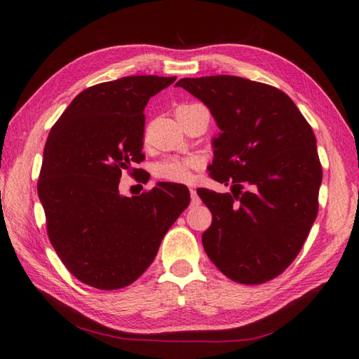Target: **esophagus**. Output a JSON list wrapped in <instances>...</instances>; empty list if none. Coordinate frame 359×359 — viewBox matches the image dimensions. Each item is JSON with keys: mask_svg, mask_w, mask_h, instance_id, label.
<instances>
[{"mask_svg": "<svg viewBox=\"0 0 359 359\" xmlns=\"http://www.w3.org/2000/svg\"><path fill=\"white\" fill-rule=\"evenodd\" d=\"M189 194H191V205L193 207H197V205H201V197H199V194H197V191L196 189H189Z\"/></svg>", "mask_w": 359, "mask_h": 359, "instance_id": "34e87169", "label": "esophagus"}]
</instances>
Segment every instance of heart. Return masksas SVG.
I'll list each match as a JSON object with an SVG mask.
<instances>
[{
  "label": "heart",
  "mask_w": 359,
  "mask_h": 359,
  "mask_svg": "<svg viewBox=\"0 0 359 359\" xmlns=\"http://www.w3.org/2000/svg\"><path fill=\"white\" fill-rule=\"evenodd\" d=\"M197 162L193 158H166L152 168L154 175L162 180L174 182V184H188L193 180V171Z\"/></svg>",
  "instance_id": "obj_1"
}]
</instances>
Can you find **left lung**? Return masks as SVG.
I'll return each instance as SVG.
<instances>
[{
	"instance_id": "left-lung-1",
	"label": "left lung",
	"mask_w": 359,
	"mask_h": 359,
	"mask_svg": "<svg viewBox=\"0 0 359 359\" xmlns=\"http://www.w3.org/2000/svg\"><path fill=\"white\" fill-rule=\"evenodd\" d=\"M220 129L211 177L199 188L212 224L202 234L211 262L241 284H262L294 261L318 215L323 182L313 129L282 90L233 75L182 79Z\"/></svg>"
}]
</instances>
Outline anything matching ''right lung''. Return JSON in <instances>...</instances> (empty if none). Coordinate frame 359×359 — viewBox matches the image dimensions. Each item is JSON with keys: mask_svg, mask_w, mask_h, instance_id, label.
Returning <instances> with one entry per match:
<instances>
[{"mask_svg": "<svg viewBox=\"0 0 359 359\" xmlns=\"http://www.w3.org/2000/svg\"><path fill=\"white\" fill-rule=\"evenodd\" d=\"M175 77L133 75L83 90L52 126L38 197L57 255L79 280L100 290L140 278L189 205L185 185L118 191L121 171L142 162L144 106Z\"/></svg>", "mask_w": 359, "mask_h": 359, "instance_id": "right-lung-1", "label": "right lung"}]
</instances>
